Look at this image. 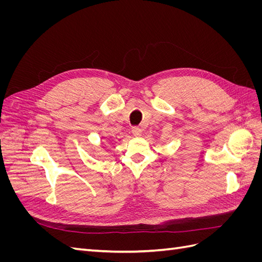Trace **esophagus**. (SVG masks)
Listing matches in <instances>:
<instances>
[{
    "label": "esophagus",
    "mask_w": 262,
    "mask_h": 262,
    "mask_svg": "<svg viewBox=\"0 0 262 262\" xmlns=\"http://www.w3.org/2000/svg\"><path fill=\"white\" fill-rule=\"evenodd\" d=\"M132 133H133V136H136V137H139V136H141V133H142V130H141V128L140 126H132Z\"/></svg>",
    "instance_id": "esophagus-1"
}]
</instances>
